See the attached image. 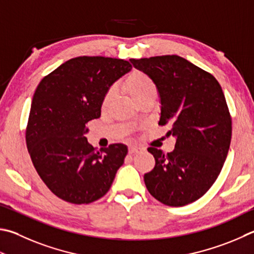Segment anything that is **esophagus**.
Here are the masks:
<instances>
[{
  "instance_id": "esophagus-1",
  "label": "esophagus",
  "mask_w": 254,
  "mask_h": 254,
  "mask_svg": "<svg viewBox=\"0 0 254 254\" xmlns=\"http://www.w3.org/2000/svg\"><path fill=\"white\" fill-rule=\"evenodd\" d=\"M141 151H142V149L140 146H130V147H128V154H136Z\"/></svg>"
}]
</instances>
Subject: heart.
Masks as SVG:
<instances>
[{"instance_id":"b5f03b06","label":"heart","mask_w":254,"mask_h":254,"mask_svg":"<svg viewBox=\"0 0 254 254\" xmlns=\"http://www.w3.org/2000/svg\"><path fill=\"white\" fill-rule=\"evenodd\" d=\"M123 86L128 93H130L133 98L136 101H139L143 96L151 93H156V84L153 79L146 74L145 72L141 70H132L126 76L123 81ZM115 91L113 87H110L108 91L105 92L102 99V107L105 108L112 102L114 99Z\"/></svg>"}]
</instances>
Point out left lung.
Instances as JSON below:
<instances>
[{
  "label": "left lung",
  "instance_id": "obj_1",
  "mask_svg": "<svg viewBox=\"0 0 254 254\" xmlns=\"http://www.w3.org/2000/svg\"><path fill=\"white\" fill-rule=\"evenodd\" d=\"M149 74L161 98L160 126H170L175 149L147 151L155 165L144 174L150 194L169 206L200 199L213 186L227 159L232 120L222 87L211 73L179 55L131 59Z\"/></svg>",
  "mask_w": 254,
  "mask_h": 254
}]
</instances>
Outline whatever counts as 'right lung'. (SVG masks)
Returning <instances> with one entry per match:
<instances>
[{"label":"right lung","instance_id":"1","mask_svg":"<svg viewBox=\"0 0 254 254\" xmlns=\"http://www.w3.org/2000/svg\"><path fill=\"white\" fill-rule=\"evenodd\" d=\"M132 68L122 59L77 57L44 76L34 92L25 141L36 172L51 192L73 204L99 200L112 186L127 149L87 143V122L101 115L105 92Z\"/></svg>","mask_w":254,"mask_h":254}]
</instances>
